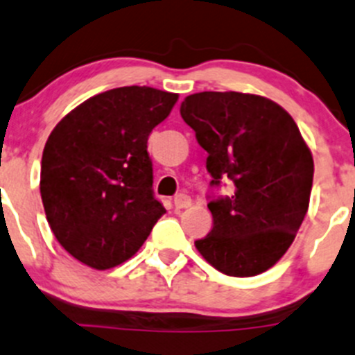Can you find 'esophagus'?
<instances>
[{"mask_svg": "<svg viewBox=\"0 0 355 355\" xmlns=\"http://www.w3.org/2000/svg\"><path fill=\"white\" fill-rule=\"evenodd\" d=\"M173 205H175V209L189 208V206H191V198H189L187 194H178V196H175Z\"/></svg>", "mask_w": 355, "mask_h": 355, "instance_id": "34e87169", "label": "esophagus"}]
</instances>
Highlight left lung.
I'll list each match as a JSON object with an SVG mask.
<instances>
[{
	"label": "left lung",
	"instance_id": "1",
	"mask_svg": "<svg viewBox=\"0 0 355 355\" xmlns=\"http://www.w3.org/2000/svg\"><path fill=\"white\" fill-rule=\"evenodd\" d=\"M180 114L208 153L209 185L232 182V194L208 202L213 229L196 248L227 276L265 272L291 246L309 209L314 159L297 123L276 102L239 92L189 95Z\"/></svg>",
	"mask_w": 355,
	"mask_h": 355
}]
</instances>
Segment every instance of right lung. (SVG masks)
Returning <instances> with one entry per match:
<instances>
[{
  "mask_svg": "<svg viewBox=\"0 0 355 355\" xmlns=\"http://www.w3.org/2000/svg\"><path fill=\"white\" fill-rule=\"evenodd\" d=\"M177 94L123 86L88 98L46 140L40 191L69 254L105 270L132 258L166 213L154 198L147 139Z\"/></svg>",
  "mask_w": 355,
  "mask_h": 355,
  "instance_id": "obj_1",
  "label": "right lung"
}]
</instances>
